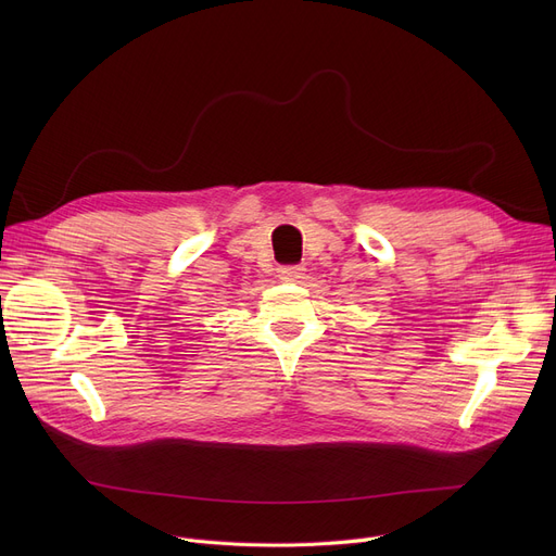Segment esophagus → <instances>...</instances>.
Listing matches in <instances>:
<instances>
[{"instance_id":"esophagus-1","label":"esophagus","mask_w":556,"mask_h":556,"mask_svg":"<svg viewBox=\"0 0 556 556\" xmlns=\"http://www.w3.org/2000/svg\"><path fill=\"white\" fill-rule=\"evenodd\" d=\"M304 273H306L304 266H281L279 279L281 281H300V279H304Z\"/></svg>"}]
</instances>
